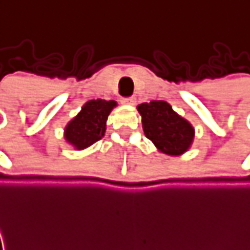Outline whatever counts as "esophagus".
Segmentation results:
<instances>
[{
	"label": "esophagus",
	"mask_w": 250,
	"mask_h": 250,
	"mask_svg": "<svg viewBox=\"0 0 250 250\" xmlns=\"http://www.w3.org/2000/svg\"><path fill=\"white\" fill-rule=\"evenodd\" d=\"M122 103H125L127 106H134L135 103H136V99H135V98H125V99L122 101Z\"/></svg>",
	"instance_id": "obj_1"
}]
</instances>
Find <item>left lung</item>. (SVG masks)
Instances as JSON below:
<instances>
[{"mask_svg": "<svg viewBox=\"0 0 250 250\" xmlns=\"http://www.w3.org/2000/svg\"><path fill=\"white\" fill-rule=\"evenodd\" d=\"M142 116L144 135L159 152L179 156L191 148L195 139L193 125L173 111L169 103L151 101L136 107Z\"/></svg>", "mask_w": 250, "mask_h": 250, "instance_id": "1", "label": "left lung"}]
</instances>
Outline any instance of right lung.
<instances>
[{"label": "right lung", "instance_id": "add662e5", "mask_svg": "<svg viewBox=\"0 0 250 250\" xmlns=\"http://www.w3.org/2000/svg\"><path fill=\"white\" fill-rule=\"evenodd\" d=\"M118 103L115 101H88L82 106L77 116L68 122L63 131V138L68 146L77 151L88 148L106 134L107 119Z\"/></svg>", "mask_w": 250, "mask_h": 250}]
</instances>
